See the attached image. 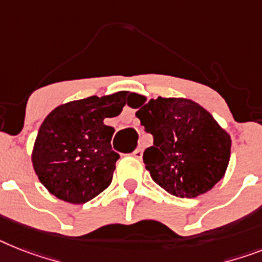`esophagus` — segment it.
Instances as JSON below:
<instances>
[{
    "label": "esophagus",
    "mask_w": 262,
    "mask_h": 262,
    "mask_svg": "<svg viewBox=\"0 0 262 262\" xmlns=\"http://www.w3.org/2000/svg\"><path fill=\"white\" fill-rule=\"evenodd\" d=\"M133 155L135 158H138V159H140L142 155H143V150H142V148H136V150L133 152Z\"/></svg>",
    "instance_id": "1"
}]
</instances>
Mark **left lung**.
Returning <instances> with one entry per match:
<instances>
[{
	"label": "left lung",
	"mask_w": 262,
	"mask_h": 262,
	"mask_svg": "<svg viewBox=\"0 0 262 262\" xmlns=\"http://www.w3.org/2000/svg\"><path fill=\"white\" fill-rule=\"evenodd\" d=\"M146 97L136 111L140 124L154 136L143 152L151 178L179 198L207 193L224 178L232 139L210 112L191 99Z\"/></svg>",
	"instance_id": "obj_1"
}]
</instances>
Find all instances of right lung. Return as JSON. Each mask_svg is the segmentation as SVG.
<instances>
[{
    "label": "right lung",
    "mask_w": 262,
    "mask_h": 262,
    "mask_svg": "<svg viewBox=\"0 0 262 262\" xmlns=\"http://www.w3.org/2000/svg\"><path fill=\"white\" fill-rule=\"evenodd\" d=\"M126 92L90 96L60 104L38 128L32 163L52 195L85 204L111 185L119 154L112 150L115 129L105 126L124 107Z\"/></svg>",
    "instance_id": "add662e5"
}]
</instances>
